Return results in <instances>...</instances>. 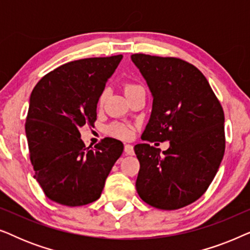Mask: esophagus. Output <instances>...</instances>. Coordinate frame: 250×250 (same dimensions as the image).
<instances>
[{"label": "esophagus", "instance_id": "1", "mask_svg": "<svg viewBox=\"0 0 250 250\" xmlns=\"http://www.w3.org/2000/svg\"><path fill=\"white\" fill-rule=\"evenodd\" d=\"M125 152L127 155H134V148H133L132 145H125Z\"/></svg>", "mask_w": 250, "mask_h": 250}]
</instances>
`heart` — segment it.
Masks as SVG:
<instances>
[{
	"label": "heart",
	"instance_id": "1",
	"mask_svg": "<svg viewBox=\"0 0 250 250\" xmlns=\"http://www.w3.org/2000/svg\"><path fill=\"white\" fill-rule=\"evenodd\" d=\"M141 87H142L141 85H139V84L131 83V82H126L124 85L125 94L126 95L131 94L132 92L139 90V88H141ZM104 99H105V91L102 92V93L100 94V97H99V104H104ZM108 131L111 135L116 136V138L128 139V138H131V135H132L133 127L131 125L123 124V123H115V124H111L110 126H109Z\"/></svg>",
	"mask_w": 250,
	"mask_h": 250
}]
</instances>
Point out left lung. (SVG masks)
I'll list each match as a JSON object with an SVG mask.
<instances>
[{"label":"left lung","instance_id":"8db88e82","mask_svg":"<svg viewBox=\"0 0 250 250\" xmlns=\"http://www.w3.org/2000/svg\"><path fill=\"white\" fill-rule=\"evenodd\" d=\"M131 58L153 97L141 139L170 145L163 153L149 143L134 146L136 191L150 206L179 209L199 199L216 175L225 150L223 108L193 64L143 53Z\"/></svg>","mask_w":250,"mask_h":250}]
</instances>
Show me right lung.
Here are the masks:
<instances>
[{
    "label": "right lung",
    "mask_w": 250,
    "mask_h": 250,
    "mask_svg": "<svg viewBox=\"0 0 250 250\" xmlns=\"http://www.w3.org/2000/svg\"><path fill=\"white\" fill-rule=\"evenodd\" d=\"M123 56L64 63L40 80L30 94L25 124L34 177L45 196L64 206L98 200L124 145L104 138L94 149L81 139L97 121L99 97Z\"/></svg>",
    "instance_id": "1"
}]
</instances>
